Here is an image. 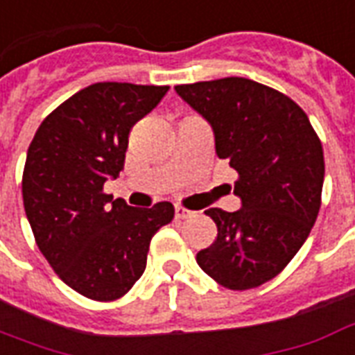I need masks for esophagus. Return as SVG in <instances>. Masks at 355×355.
<instances>
[{"label": "esophagus", "mask_w": 355, "mask_h": 355, "mask_svg": "<svg viewBox=\"0 0 355 355\" xmlns=\"http://www.w3.org/2000/svg\"><path fill=\"white\" fill-rule=\"evenodd\" d=\"M175 216H177L178 220H184V218L191 216V211H188V209H184V207L177 205V207H175Z\"/></svg>", "instance_id": "34e87169"}]
</instances>
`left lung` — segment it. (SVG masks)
<instances>
[{
	"label": "left lung",
	"instance_id": "left-lung-1",
	"mask_svg": "<svg viewBox=\"0 0 355 355\" xmlns=\"http://www.w3.org/2000/svg\"><path fill=\"white\" fill-rule=\"evenodd\" d=\"M175 90L212 125L216 154L237 171L235 212L205 211L216 241L198 263L218 284L243 291L269 282L309 237L322 205L324 150L293 99L250 78L227 77Z\"/></svg>",
	"mask_w": 355,
	"mask_h": 355
}]
</instances>
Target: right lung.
<instances>
[{
    "instance_id": "add662e5",
    "label": "right lung",
    "mask_w": 355,
    "mask_h": 355,
    "mask_svg": "<svg viewBox=\"0 0 355 355\" xmlns=\"http://www.w3.org/2000/svg\"><path fill=\"white\" fill-rule=\"evenodd\" d=\"M169 86L96 83L44 118L22 175L26 216L39 250L80 295L114 301L146 267L150 241L175 216L169 201L135 209L103 184L124 169L130 131Z\"/></svg>"
}]
</instances>
